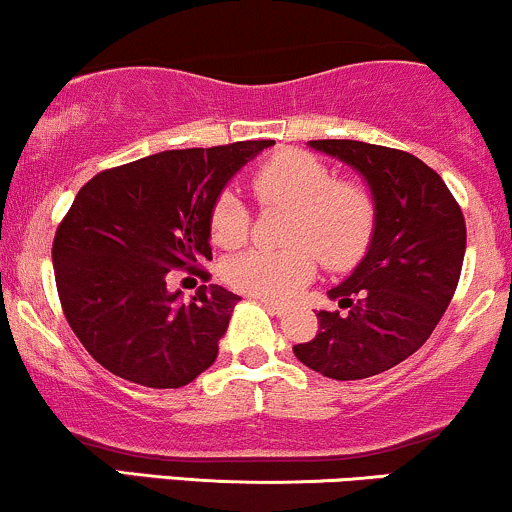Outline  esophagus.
Segmentation results:
<instances>
[{"label":"esophagus","instance_id":"obj_1","mask_svg":"<svg viewBox=\"0 0 512 512\" xmlns=\"http://www.w3.org/2000/svg\"><path fill=\"white\" fill-rule=\"evenodd\" d=\"M262 306H265L267 311L272 313V316H277V318L286 316V306H282V303H277V301H269V299H262Z\"/></svg>","mask_w":512,"mask_h":512}]
</instances>
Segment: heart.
<instances>
[{
  "mask_svg": "<svg viewBox=\"0 0 512 512\" xmlns=\"http://www.w3.org/2000/svg\"><path fill=\"white\" fill-rule=\"evenodd\" d=\"M252 189L265 206L291 209L286 243L279 250L252 247L230 257L226 282L243 294L282 301L294 296L316 269H345L362 257L372 240L374 199L357 182H340L318 157L282 150L252 174ZM250 213L233 192L221 194L211 211L213 240L235 247L247 238Z\"/></svg>",
  "mask_w": 512,
  "mask_h": 512,
  "instance_id": "heart-1",
  "label": "heart"
}]
</instances>
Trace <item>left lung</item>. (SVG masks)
Returning a JSON list of instances; mask_svg holds the SVG:
<instances>
[{"mask_svg":"<svg viewBox=\"0 0 512 512\" xmlns=\"http://www.w3.org/2000/svg\"><path fill=\"white\" fill-rule=\"evenodd\" d=\"M308 148L359 172L376 218L364 257L328 291L342 311H318L316 338L294 355L328 379H367L411 357L440 323L462 274L464 216L440 174L411 153L359 140Z\"/></svg>","mask_w":512,"mask_h":512,"instance_id":"left-lung-1","label":"left lung"}]
</instances>
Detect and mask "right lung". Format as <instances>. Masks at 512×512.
<instances>
[{"label": "right lung", "instance_id": "obj_1", "mask_svg": "<svg viewBox=\"0 0 512 512\" xmlns=\"http://www.w3.org/2000/svg\"><path fill=\"white\" fill-rule=\"evenodd\" d=\"M269 145L165 150L99 172L77 192L53 240L55 284L72 333L101 367L179 389L216 362L240 296L204 284L184 301L167 277L211 260L213 204Z\"/></svg>", "mask_w": 512, "mask_h": 512}]
</instances>
